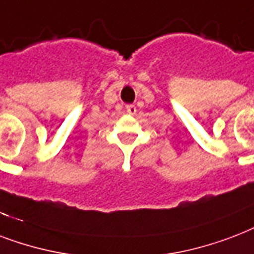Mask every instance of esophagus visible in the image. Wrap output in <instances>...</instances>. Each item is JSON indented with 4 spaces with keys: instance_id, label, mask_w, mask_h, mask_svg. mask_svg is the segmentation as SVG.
<instances>
[{
    "instance_id": "1",
    "label": "esophagus",
    "mask_w": 254,
    "mask_h": 254,
    "mask_svg": "<svg viewBox=\"0 0 254 254\" xmlns=\"http://www.w3.org/2000/svg\"><path fill=\"white\" fill-rule=\"evenodd\" d=\"M126 110H127V113L131 114V115H133V114L136 113V107L133 105H127L126 106Z\"/></svg>"
}]
</instances>
